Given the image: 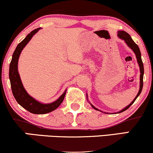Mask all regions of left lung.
Returning <instances> with one entry per match:
<instances>
[{
  "mask_svg": "<svg viewBox=\"0 0 153 153\" xmlns=\"http://www.w3.org/2000/svg\"><path fill=\"white\" fill-rule=\"evenodd\" d=\"M117 36H118L119 38H120V39L124 40V41L126 42V43L128 45V46L130 48H131V50H132V51H133L134 53L135 54L136 58H137V63H138L139 67H140V89H139L138 93H137V95H136L135 98H134V100H132L128 106H126V108H124L123 110H121L120 111L117 112V113H122V112H123V111H125V110H126L127 109H128V108H130V106L132 105V103H133V102H135V100L137 99V97H138L140 94L141 93V91H142V90H143V75H144V67H143V61H142V58H141V53H140V51L138 45H137V44H136L135 42L133 41V40L132 39V38L130 37V35L124 30H118L117 31ZM86 96H87V98H88V94H86ZM90 104L91 105V106L93 107V108H94L95 110H99V111H100V112H102V111H101V110H98L97 108H95V106H93V105L91 103V102H90ZM102 113H103V112H102Z\"/></svg>",
  "mask_w": 153,
  "mask_h": 153,
  "instance_id": "obj_1",
  "label": "left lung"
}]
</instances>
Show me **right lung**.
Instances as JSON below:
<instances>
[{
  "label": "right lung",
  "mask_w": 153,
  "mask_h": 153,
  "mask_svg": "<svg viewBox=\"0 0 153 153\" xmlns=\"http://www.w3.org/2000/svg\"><path fill=\"white\" fill-rule=\"evenodd\" d=\"M40 29V27H38V28L31 31L30 33L27 34V36L24 38V40H22L17 45L12 56V60L10 63V67H9V78H10L13 95L20 105H21L23 108H25V110H27L31 113L46 114L50 112H52L53 110H56L57 108L60 106V105L62 103L64 100L66 90L60 95V97L54 102H51V103H42L31 97L27 93V91L23 87V83H22L18 70V59H19L22 51L25 47V45L28 43L33 36L37 32H38Z\"/></svg>",
  "instance_id": "obj_1"
}]
</instances>
